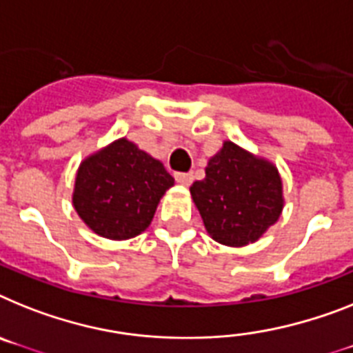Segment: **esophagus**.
<instances>
[{
	"mask_svg": "<svg viewBox=\"0 0 353 353\" xmlns=\"http://www.w3.org/2000/svg\"><path fill=\"white\" fill-rule=\"evenodd\" d=\"M176 181L179 183V185L190 186L192 181H194V176H192V174H185V172H177Z\"/></svg>",
	"mask_w": 353,
	"mask_h": 353,
	"instance_id": "1",
	"label": "esophagus"
}]
</instances>
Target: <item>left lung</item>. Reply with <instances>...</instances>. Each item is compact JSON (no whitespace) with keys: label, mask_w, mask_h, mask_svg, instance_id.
<instances>
[{"label":"left lung","mask_w":353,"mask_h":353,"mask_svg":"<svg viewBox=\"0 0 353 353\" xmlns=\"http://www.w3.org/2000/svg\"><path fill=\"white\" fill-rule=\"evenodd\" d=\"M190 194L210 236L232 248L259 241L283 210L276 167L233 141H224Z\"/></svg>","instance_id":"left-lung-1"}]
</instances>
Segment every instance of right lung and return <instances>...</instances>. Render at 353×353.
I'll use <instances>...</instances> for the list:
<instances>
[{
    "mask_svg": "<svg viewBox=\"0 0 353 353\" xmlns=\"http://www.w3.org/2000/svg\"><path fill=\"white\" fill-rule=\"evenodd\" d=\"M174 186L163 163L127 138L81 163L73 206L85 226L109 241H127L149 228L159 199Z\"/></svg>",
    "mask_w": 353,
    "mask_h": 353,
    "instance_id": "add662e5",
    "label": "right lung"
}]
</instances>
